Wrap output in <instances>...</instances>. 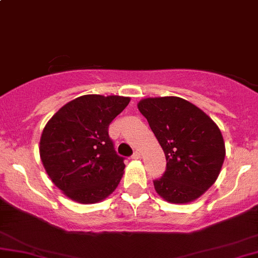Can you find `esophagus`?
Masks as SVG:
<instances>
[{"label":"esophagus","instance_id":"34e87169","mask_svg":"<svg viewBox=\"0 0 258 258\" xmlns=\"http://www.w3.org/2000/svg\"><path fill=\"white\" fill-rule=\"evenodd\" d=\"M139 158H141V155H140V152H135L134 155H132V160H139Z\"/></svg>","mask_w":258,"mask_h":258}]
</instances>
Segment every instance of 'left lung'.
I'll return each instance as SVG.
<instances>
[{
  "label": "left lung",
  "mask_w": 258,
  "mask_h": 258,
  "mask_svg": "<svg viewBox=\"0 0 258 258\" xmlns=\"http://www.w3.org/2000/svg\"><path fill=\"white\" fill-rule=\"evenodd\" d=\"M165 152L167 168L153 181L170 204L196 201L217 179L226 156L217 124L194 103L176 96L142 98L137 103Z\"/></svg>",
  "instance_id": "left-lung-1"
}]
</instances>
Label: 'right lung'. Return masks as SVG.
<instances>
[{
	"label": "right lung",
	"mask_w": 258,
	"mask_h": 258,
	"mask_svg": "<svg viewBox=\"0 0 258 258\" xmlns=\"http://www.w3.org/2000/svg\"><path fill=\"white\" fill-rule=\"evenodd\" d=\"M123 96L83 95L49 118L40 140V157L48 177L79 204L107 199L123 176V158L113 150L108 126L126 108Z\"/></svg>",
	"instance_id": "add662e5"
}]
</instances>
